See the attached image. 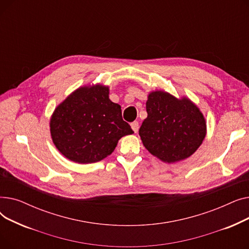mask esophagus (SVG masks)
<instances>
[{
  "instance_id": "1",
  "label": "esophagus",
  "mask_w": 249,
  "mask_h": 249,
  "mask_svg": "<svg viewBox=\"0 0 249 249\" xmlns=\"http://www.w3.org/2000/svg\"><path fill=\"white\" fill-rule=\"evenodd\" d=\"M130 125H131L132 130H133V131L136 133V132L138 131V128H139V124H138V122H137V121H134V122H132L131 124H130Z\"/></svg>"
}]
</instances>
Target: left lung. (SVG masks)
Returning a JSON list of instances; mask_svg holds the SVG:
<instances>
[{
    "label": "left lung",
    "mask_w": 249,
    "mask_h": 249,
    "mask_svg": "<svg viewBox=\"0 0 249 249\" xmlns=\"http://www.w3.org/2000/svg\"><path fill=\"white\" fill-rule=\"evenodd\" d=\"M147 117L139 135L144 147L163 162L174 163L194 154L206 137L203 113L189 98H176L164 90L150 91Z\"/></svg>",
    "instance_id": "left-lung-1"
}]
</instances>
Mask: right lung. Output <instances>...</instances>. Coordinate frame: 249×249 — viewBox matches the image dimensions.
Here are the masks:
<instances>
[{"instance_id": "1", "label": "right lung", "mask_w": 249, "mask_h": 249, "mask_svg": "<svg viewBox=\"0 0 249 249\" xmlns=\"http://www.w3.org/2000/svg\"><path fill=\"white\" fill-rule=\"evenodd\" d=\"M100 84L76 89L55 108L50 134L58 151L76 163H93L110 155L118 141L134 133L122 119L121 106Z\"/></svg>"}]
</instances>
